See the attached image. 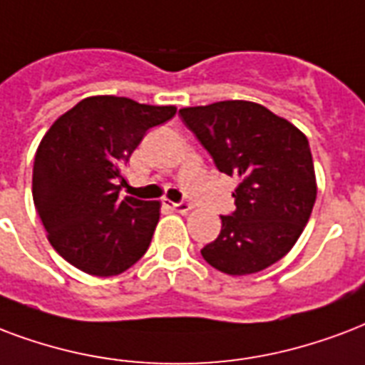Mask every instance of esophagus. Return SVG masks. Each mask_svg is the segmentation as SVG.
Masks as SVG:
<instances>
[{
    "label": "esophagus",
    "mask_w": 365,
    "mask_h": 365,
    "mask_svg": "<svg viewBox=\"0 0 365 365\" xmlns=\"http://www.w3.org/2000/svg\"><path fill=\"white\" fill-rule=\"evenodd\" d=\"M168 207L180 214H187L189 210H191V205H189V202H170L168 201Z\"/></svg>",
    "instance_id": "obj_1"
}]
</instances>
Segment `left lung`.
Listing matches in <instances>:
<instances>
[{"instance_id":"obj_1","label":"left lung","mask_w":365,"mask_h":365,"mask_svg":"<svg viewBox=\"0 0 365 365\" xmlns=\"http://www.w3.org/2000/svg\"><path fill=\"white\" fill-rule=\"evenodd\" d=\"M183 124L220 172L239 178L235 210L201 255L227 275L262 272L293 249L316 202L308 139L291 122L252 101L180 108Z\"/></svg>"}]
</instances>
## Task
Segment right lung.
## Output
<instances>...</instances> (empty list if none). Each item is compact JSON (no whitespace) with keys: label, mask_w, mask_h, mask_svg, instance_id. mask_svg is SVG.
Returning a JSON list of instances; mask_svg holds the SVG:
<instances>
[{"label":"right lung","mask_w":365,"mask_h":365,"mask_svg":"<svg viewBox=\"0 0 365 365\" xmlns=\"http://www.w3.org/2000/svg\"><path fill=\"white\" fill-rule=\"evenodd\" d=\"M174 115L172 105L96 96L47 130L36 151L32 197L49 243L74 268L108 277L145 255L160 202L120 199L116 180L147 130Z\"/></svg>","instance_id":"obj_1"}]
</instances>
